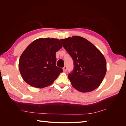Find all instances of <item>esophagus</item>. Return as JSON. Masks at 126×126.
Masks as SVG:
<instances>
[{"instance_id":"obj_1","label":"esophagus","mask_w":126,"mask_h":126,"mask_svg":"<svg viewBox=\"0 0 126 126\" xmlns=\"http://www.w3.org/2000/svg\"><path fill=\"white\" fill-rule=\"evenodd\" d=\"M67 67L66 66H64L63 68V71L64 72H67Z\"/></svg>"}]
</instances>
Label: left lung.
Returning a JSON list of instances; mask_svg holds the SVG:
<instances>
[{
    "mask_svg": "<svg viewBox=\"0 0 126 126\" xmlns=\"http://www.w3.org/2000/svg\"><path fill=\"white\" fill-rule=\"evenodd\" d=\"M60 40L74 60V69L68 75L72 87L82 93L97 89L107 71L104 56L94 45L82 37L74 36Z\"/></svg>",
    "mask_w": 126,
    "mask_h": 126,
    "instance_id": "obj_1",
    "label": "left lung"
}]
</instances>
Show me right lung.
Segmentation results:
<instances>
[{
	"label": "right lung",
	"mask_w": 126,
	"mask_h": 126,
	"mask_svg": "<svg viewBox=\"0 0 126 126\" xmlns=\"http://www.w3.org/2000/svg\"><path fill=\"white\" fill-rule=\"evenodd\" d=\"M62 47L60 40L53 38L32 41L19 60V69L24 80L38 88L51 85L63 71L56 65V52Z\"/></svg>",
	"instance_id": "add662e5"
}]
</instances>
